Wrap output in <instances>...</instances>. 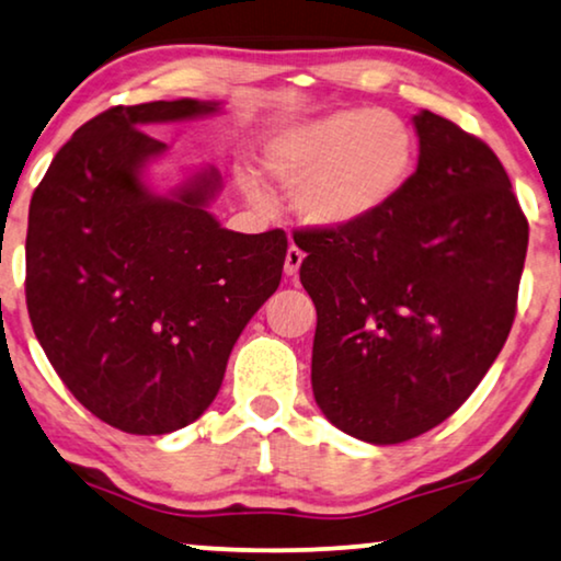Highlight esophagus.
<instances>
[{"mask_svg":"<svg viewBox=\"0 0 561 561\" xmlns=\"http://www.w3.org/2000/svg\"><path fill=\"white\" fill-rule=\"evenodd\" d=\"M304 263V252L296 248V244H290L288 252H286V263H283V273L288 275V278H296L298 275V267Z\"/></svg>","mask_w":561,"mask_h":561,"instance_id":"1","label":"esophagus"}]
</instances>
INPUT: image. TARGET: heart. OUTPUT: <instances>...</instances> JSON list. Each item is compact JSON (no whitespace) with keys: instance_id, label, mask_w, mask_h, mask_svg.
Segmentation results:
<instances>
[{"instance_id":"1","label":"heart","mask_w":561,"mask_h":561,"mask_svg":"<svg viewBox=\"0 0 561 561\" xmlns=\"http://www.w3.org/2000/svg\"><path fill=\"white\" fill-rule=\"evenodd\" d=\"M419 142L401 114L350 106L283 129L265 148V173L283 191L304 225L350 232L370 225L396 204L416 171ZM263 206L257 183H244Z\"/></svg>"}]
</instances>
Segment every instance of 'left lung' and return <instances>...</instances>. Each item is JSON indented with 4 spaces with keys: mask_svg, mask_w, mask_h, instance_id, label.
<instances>
[{
    "mask_svg": "<svg viewBox=\"0 0 561 561\" xmlns=\"http://www.w3.org/2000/svg\"><path fill=\"white\" fill-rule=\"evenodd\" d=\"M413 125L419 168L390 209L294 234L317 306L313 398L370 444L409 442L470 398L508 340L528 248L495 152L428 110Z\"/></svg>",
    "mask_w": 561,
    "mask_h": 561,
    "instance_id": "1",
    "label": "left lung"
}]
</instances>
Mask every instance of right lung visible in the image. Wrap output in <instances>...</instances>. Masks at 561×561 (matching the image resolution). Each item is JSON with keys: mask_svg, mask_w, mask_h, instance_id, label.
I'll list each match as a JSON object with an SVG mask.
<instances>
[{"mask_svg": "<svg viewBox=\"0 0 561 561\" xmlns=\"http://www.w3.org/2000/svg\"><path fill=\"white\" fill-rule=\"evenodd\" d=\"M217 110L110 106L56 152L30 202L35 336L76 401L119 432L168 434L202 416L237 336L280 283L286 232H229L206 209L217 168L168 196L140 179L168 150L145 129Z\"/></svg>", "mask_w": 561, "mask_h": 561, "instance_id": "add662e5", "label": "right lung"}]
</instances>
